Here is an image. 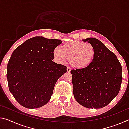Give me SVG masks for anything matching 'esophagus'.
<instances>
[{"instance_id":"obj_1","label":"esophagus","mask_w":129,"mask_h":129,"mask_svg":"<svg viewBox=\"0 0 129 129\" xmlns=\"http://www.w3.org/2000/svg\"><path fill=\"white\" fill-rule=\"evenodd\" d=\"M71 68L69 67H67V71L68 72H71Z\"/></svg>"}]
</instances>
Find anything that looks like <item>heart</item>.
I'll list each match as a JSON object with an SVG mask.
<instances>
[{"instance_id":"heart-1","label":"heart","mask_w":129,"mask_h":129,"mask_svg":"<svg viewBox=\"0 0 129 129\" xmlns=\"http://www.w3.org/2000/svg\"><path fill=\"white\" fill-rule=\"evenodd\" d=\"M54 56L62 60H69L76 68H84L93 62L95 55L93 45L89 43L72 41L64 44L54 51Z\"/></svg>"}]
</instances>
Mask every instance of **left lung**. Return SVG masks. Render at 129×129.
<instances>
[{
  "label": "left lung",
  "mask_w": 129,
  "mask_h": 129,
  "mask_svg": "<svg viewBox=\"0 0 129 129\" xmlns=\"http://www.w3.org/2000/svg\"><path fill=\"white\" fill-rule=\"evenodd\" d=\"M82 40L93 45L95 55L88 67L71 71L74 97L85 108H104L119 93L122 66L115 54L99 39L90 38Z\"/></svg>",
  "instance_id": "obj_1"
}]
</instances>
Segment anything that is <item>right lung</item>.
I'll use <instances>...</instances> for the list:
<instances>
[{"instance_id":"right-lung-1","label":"right lung","mask_w":129,"mask_h":129,"mask_svg":"<svg viewBox=\"0 0 129 129\" xmlns=\"http://www.w3.org/2000/svg\"><path fill=\"white\" fill-rule=\"evenodd\" d=\"M62 43L58 39L35 36L12 52L7 64L9 90L21 105L39 108L51 99L57 81L67 67L56 64L54 50Z\"/></svg>"}]
</instances>
